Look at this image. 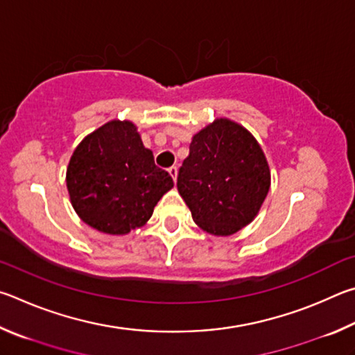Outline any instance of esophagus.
Returning a JSON list of instances; mask_svg holds the SVG:
<instances>
[{"instance_id":"1","label":"esophagus","mask_w":355,"mask_h":355,"mask_svg":"<svg viewBox=\"0 0 355 355\" xmlns=\"http://www.w3.org/2000/svg\"><path fill=\"white\" fill-rule=\"evenodd\" d=\"M168 173L171 174L173 181L176 182V179H178V166H170V168H168Z\"/></svg>"}]
</instances>
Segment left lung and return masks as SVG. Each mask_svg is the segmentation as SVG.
Returning a JSON list of instances; mask_svg holds the SVG:
<instances>
[{"label": "left lung", "mask_w": 355, "mask_h": 355, "mask_svg": "<svg viewBox=\"0 0 355 355\" xmlns=\"http://www.w3.org/2000/svg\"><path fill=\"white\" fill-rule=\"evenodd\" d=\"M270 179L257 140L240 124L220 118L191 140L178 190L202 231L232 235L257 215Z\"/></svg>", "instance_id": "obj_1"}]
</instances>
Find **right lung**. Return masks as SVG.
Wrapping results in <instances>:
<instances>
[{"mask_svg": "<svg viewBox=\"0 0 355 355\" xmlns=\"http://www.w3.org/2000/svg\"><path fill=\"white\" fill-rule=\"evenodd\" d=\"M70 200L96 231L123 235L151 218L173 179L154 164L130 121H109L79 143L67 170Z\"/></svg>", "mask_w": 355, "mask_h": 355, "instance_id": "obj_1", "label": "right lung"}]
</instances>
